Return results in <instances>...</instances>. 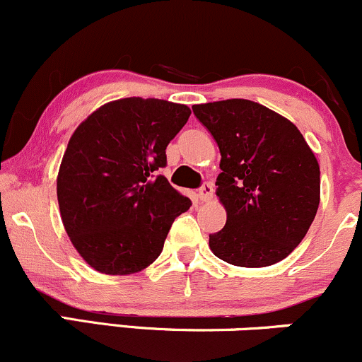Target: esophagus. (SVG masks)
I'll return each instance as SVG.
<instances>
[{
  "label": "esophagus",
  "instance_id": "esophagus-1",
  "mask_svg": "<svg viewBox=\"0 0 362 362\" xmlns=\"http://www.w3.org/2000/svg\"><path fill=\"white\" fill-rule=\"evenodd\" d=\"M213 194H214V185L211 184V182H204V184L201 185V189L197 190V195H199V199H201V201H209L211 197H213Z\"/></svg>",
  "mask_w": 362,
  "mask_h": 362
}]
</instances>
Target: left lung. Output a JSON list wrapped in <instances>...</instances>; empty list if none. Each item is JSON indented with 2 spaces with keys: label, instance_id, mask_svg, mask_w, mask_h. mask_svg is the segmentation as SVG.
Returning <instances> with one entry per match:
<instances>
[{
  "label": "left lung",
  "instance_id": "8db88e82",
  "mask_svg": "<svg viewBox=\"0 0 362 362\" xmlns=\"http://www.w3.org/2000/svg\"><path fill=\"white\" fill-rule=\"evenodd\" d=\"M221 153L216 178L226 224L209 235L218 259L267 267L289 255L320 204V167L298 127L260 103L231 100L192 107Z\"/></svg>",
  "mask_w": 362,
  "mask_h": 362
}]
</instances>
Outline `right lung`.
I'll return each mask as SVG.
<instances>
[{
	"mask_svg": "<svg viewBox=\"0 0 362 362\" xmlns=\"http://www.w3.org/2000/svg\"><path fill=\"white\" fill-rule=\"evenodd\" d=\"M189 115L180 103L120 98L74 131L57 175V201L66 233L95 271L127 276L146 269L177 216L192 206L158 173Z\"/></svg>",
	"mask_w": 362,
	"mask_h": 362,
	"instance_id": "add662e5",
	"label": "right lung"
}]
</instances>
